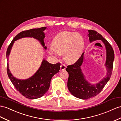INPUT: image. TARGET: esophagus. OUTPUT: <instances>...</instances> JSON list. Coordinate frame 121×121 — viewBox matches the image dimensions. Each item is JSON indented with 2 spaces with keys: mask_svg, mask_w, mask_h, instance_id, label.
<instances>
[{
  "mask_svg": "<svg viewBox=\"0 0 121 121\" xmlns=\"http://www.w3.org/2000/svg\"><path fill=\"white\" fill-rule=\"evenodd\" d=\"M65 69H66L65 65L62 64L61 65V66H60V69H61V70H64Z\"/></svg>",
  "mask_w": 121,
  "mask_h": 121,
  "instance_id": "1",
  "label": "esophagus"
}]
</instances>
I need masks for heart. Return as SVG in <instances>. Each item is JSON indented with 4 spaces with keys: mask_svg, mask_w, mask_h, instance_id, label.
Instances as JSON below:
<instances>
[{
    "mask_svg": "<svg viewBox=\"0 0 121 121\" xmlns=\"http://www.w3.org/2000/svg\"><path fill=\"white\" fill-rule=\"evenodd\" d=\"M49 52L51 55L59 58L63 54L66 62L73 63L81 57L85 48V41L82 35L76 32H63L55 36Z\"/></svg>",
    "mask_w": 121,
    "mask_h": 121,
    "instance_id": "obj_1",
    "label": "heart"
}]
</instances>
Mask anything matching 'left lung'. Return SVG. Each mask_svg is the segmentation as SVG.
<instances>
[{
	"mask_svg": "<svg viewBox=\"0 0 121 121\" xmlns=\"http://www.w3.org/2000/svg\"><path fill=\"white\" fill-rule=\"evenodd\" d=\"M87 36L90 43L97 40H101L103 43L106 50V61L104 65L107 73L104 78L99 82L95 84L89 82L81 69L84 60V52L75 63L67 66L66 70L69 74L67 81L68 89L73 96L83 100L95 97L103 89L110 78L114 59L113 48L101 34L95 30H88Z\"/></svg>",
	"mask_w": 121,
	"mask_h": 121,
	"instance_id": "obj_1",
	"label": "left lung"
}]
</instances>
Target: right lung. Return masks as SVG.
<instances>
[{"mask_svg": "<svg viewBox=\"0 0 121 121\" xmlns=\"http://www.w3.org/2000/svg\"><path fill=\"white\" fill-rule=\"evenodd\" d=\"M47 29L42 27L39 29H33L21 32L15 36L9 46L7 51V58L8 61L11 49L15 41L23 38H33L40 42L44 49H47L45 46L44 38L45 37L44 31ZM60 63L51 64L43 58L41 65L33 76L26 79H19L12 75L9 69L7 64V73L9 79L13 84L21 95L30 99H36L42 97L48 91L51 84V81L55 74L59 72Z\"/></svg>", "mask_w": 121, "mask_h": 121, "instance_id": "right-lung-1", "label": "right lung"}]
</instances>
